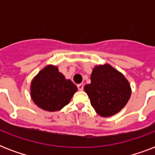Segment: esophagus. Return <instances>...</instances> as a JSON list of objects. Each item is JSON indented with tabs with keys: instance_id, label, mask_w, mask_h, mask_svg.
Masks as SVG:
<instances>
[{
	"instance_id": "esophagus-1",
	"label": "esophagus",
	"mask_w": 155,
	"mask_h": 155,
	"mask_svg": "<svg viewBox=\"0 0 155 155\" xmlns=\"http://www.w3.org/2000/svg\"><path fill=\"white\" fill-rule=\"evenodd\" d=\"M77 87L79 91H83V89H84V84H80L77 85Z\"/></svg>"
}]
</instances>
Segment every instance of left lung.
<instances>
[{
  "instance_id": "8db88e82",
  "label": "left lung",
  "mask_w": 155,
  "mask_h": 155,
  "mask_svg": "<svg viewBox=\"0 0 155 155\" xmlns=\"http://www.w3.org/2000/svg\"><path fill=\"white\" fill-rule=\"evenodd\" d=\"M84 91L92 107L102 117H110L121 110L131 95L128 80L108 64L93 69L91 84L85 85Z\"/></svg>"
}]
</instances>
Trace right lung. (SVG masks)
<instances>
[{
	"mask_svg": "<svg viewBox=\"0 0 155 155\" xmlns=\"http://www.w3.org/2000/svg\"><path fill=\"white\" fill-rule=\"evenodd\" d=\"M77 91V87L54 66L43 68L31 83V97L38 107L50 112L60 110Z\"/></svg>",
	"mask_w": 155,
	"mask_h": 155,
	"instance_id": "1",
	"label": "right lung"
}]
</instances>
